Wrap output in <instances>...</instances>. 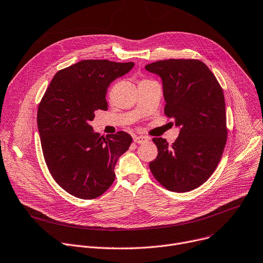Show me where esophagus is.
<instances>
[{
  "instance_id": "1",
  "label": "esophagus",
  "mask_w": 263,
  "mask_h": 263,
  "mask_svg": "<svg viewBox=\"0 0 263 263\" xmlns=\"http://www.w3.org/2000/svg\"><path fill=\"white\" fill-rule=\"evenodd\" d=\"M133 141L136 142V144H144V142L148 141V137L142 135H135L133 136Z\"/></svg>"
}]
</instances>
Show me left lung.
I'll return each instance as SVG.
<instances>
[{"label": "left lung", "mask_w": 263, "mask_h": 263, "mask_svg": "<svg viewBox=\"0 0 263 263\" xmlns=\"http://www.w3.org/2000/svg\"><path fill=\"white\" fill-rule=\"evenodd\" d=\"M146 70L160 77L164 114L180 128L172 145L164 138H153L158 155L150 170L165 189L187 192L208 180L224 150L228 130L222 89L198 60H163L147 65Z\"/></svg>", "instance_id": "8db88e82"}]
</instances>
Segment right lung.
<instances>
[{
  "instance_id": "obj_1",
  "label": "right lung",
  "mask_w": 263,
  "mask_h": 263,
  "mask_svg": "<svg viewBox=\"0 0 263 263\" xmlns=\"http://www.w3.org/2000/svg\"><path fill=\"white\" fill-rule=\"evenodd\" d=\"M133 62L85 60L60 70L37 109L44 158L53 179L82 199L104 194L115 178L114 168L132 137L119 131L100 136L89 125L95 111L107 110V89L128 73Z\"/></svg>"
}]
</instances>
